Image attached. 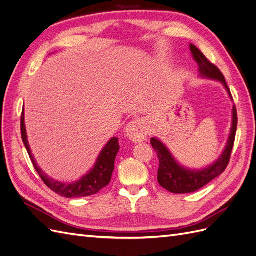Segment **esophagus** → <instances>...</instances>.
I'll return each instance as SVG.
<instances>
[{
  "mask_svg": "<svg viewBox=\"0 0 256 256\" xmlns=\"http://www.w3.org/2000/svg\"><path fill=\"white\" fill-rule=\"evenodd\" d=\"M148 127L143 118H136L130 122L126 127V134L134 142H143L148 136Z\"/></svg>",
  "mask_w": 256,
  "mask_h": 256,
  "instance_id": "esophagus-1",
  "label": "esophagus"
}]
</instances>
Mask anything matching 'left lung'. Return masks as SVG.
Listing matches in <instances>:
<instances>
[{
	"mask_svg": "<svg viewBox=\"0 0 256 256\" xmlns=\"http://www.w3.org/2000/svg\"><path fill=\"white\" fill-rule=\"evenodd\" d=\"M190 50L192 56L198 65L200 76L208 79H214L223 83L224 88H226L230 97L233 99L230 90L228 86L226 78L220 69L209 62L204 54L200 52L194 44H190ZM237 110L236 106H233V122H232V128L228 144L226 146L223 154L220 158L216 160L214 164L209 166L206 168L200 170V171H191V170L184 168L177 164L173 158L171 152L161 141L152 138L150 144L154 147V152H157L159 158V170H158V182L161 187H164L168 191L172 193H190L194 192L200 188H203L209 182L214 180L222 174L230 162L232 150H233L236 130H237Z\"/></svg>",
	"mask_w": 256,
	"mask_h": 256,
	"instance_id": "1",
	"label": "left lung"
}]
</instances>
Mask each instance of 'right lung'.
Segmentation results:
<instances>
[{"instance_id": "1", "label": "right lung", "mask_w": 256, "mask_h": 256, "mask_svg": "<svg viewBox=\"0 0 256 256\" xmlns=\"http://www.w3.org/2000/svg\"><path fill=\"white\" fill-rule=\"evenodd\" d=\"M21 136L22 141L24 143L26 148L28 152V156L32 160V164L37 171L38 175L40 176L42 180L49 187L52 191L58 194L65 198H83L96 194L106 186L109 184L111 182L112 173L114 171V161L120 150V143L118 138H112L104 147V150L100 152L98 159L96 161L95 166L90 171L83 176L80 180L72 184H64L58 180H54L50 178L47 174H44L42 168L37 166L36 161L33 157L30 150V145L28 142L26 130L24 125V113L22 111L21 114Z\"/></svg>"}]
</instances>
